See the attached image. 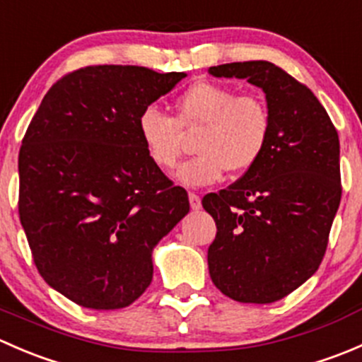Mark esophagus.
<instances>
[{"label": "esophagus", "instance_id": "obj_1", "mask_svg": "<svg viewBox=\"0 0 362 362\" xmlns=\"http://www.w3.org/2000/svg\"><path fill=\"white\" fill-rule=\"evenodd\" d=\"M189 203H191L192 210H199L202 208V199H199V196L196 192H189Z\"/></svg>", "mask_w": 362, "mask_h": 362}]
</instances>
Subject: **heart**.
<instances>
[{
	"label": "heart",
	"mask_w": 362,
	"mask_h": 362,
	"mask_svg": "<svg viewBox=\"0 0 362 362\" xmlns=\"http://www.w3.org/2000/svg\"><path fill=\"white\" fill-rule=\"evenodd\" d=\"M199 131L194 151L177 171L189 187L215 184L226 171L243 175L266 152L272 136V112L255 93L236 94L229 86L196 82L173 101V115L147 108L138 119V134L148 158L160 170L177 166L184 134Z\"/></svg>",
	"instance_id": "1"
}]
</instances>
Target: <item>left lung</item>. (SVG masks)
<instances>
[{"label": "left lung", "mask_w": 362, "mask_h": 362, "mask_svg": "<svg viewBox=\"0 0 362 362\" xmlns=\"http://www.w3.org/2000/svg\"><path fill=\"white\" fill-rule=\"evenodd\" d=\"M261 87L272 136L240 180L210 192L203 208L217 235L208 247L211 282L240 303L279 301L319 269L341 199L339 140L315 94L268 61L211 66Z\"/></svg>", "instance_id": "left-lung-1"}]
</instances>
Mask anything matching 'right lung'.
Segmentation results:
<instances>
[{
  "mask_svg": "<svg viewBox=\"0 0 362 362\" xmlns=\"http://www.w3.org/2000/svg\"><path fill=\"white\" fill-rule=\"evenodd\" d=\"M185 73L100 64L49 89L19 152V217L50 287L94 310L129 306L152 282V249L189 198L148 158L138 119Z\"/></svg>",
  "mask_w": 362,
  "mask_h": 362,
  "instance_id": "right-lung-1",
  "label": "right lung"
}]
</instances>
